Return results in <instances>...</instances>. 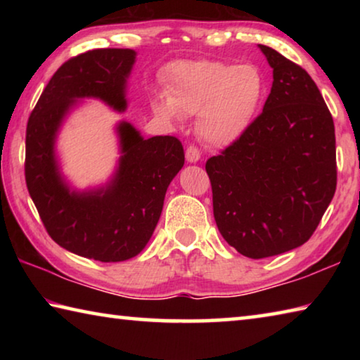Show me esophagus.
Wrapping results in <instances>:
<instances>
[{
    "label": "esophagus",
    "instance_id": "esophagus-1",
    "mask_svg": "<svg viewBox=\"0 0 360 360\" xmlns=\"http://www.w3.org/2000/svg\"><path fill=\"white\" fill-rule=\"evenodd\" d=\"M200 157H202V154H200V150L197 148H193V146H188L186 149V160L188 163H197L200 160Z\"/></svg>",
    "mask_w": 360,
    "mask_h": 360
}]
</instances>
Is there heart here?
I'll use <instances>...</instances> for the list:
<instances>
[{"instance_id":"heart-1","label":"heart","mask_w":360,"mask_h":360,"mask_svg":"<svg viewBox=\"0 0 360 360\" xmlns=\"http://www.w3.org/2000/svg\"><path fill=\"white\" fill-rule=\"evenodd\" d=\"M265 96V79L255 65L195 60L169 66L167 95L154 100L165 120L197 115V133L211 148L238 143L251 129Z\"/></svg>"}]
</instances>
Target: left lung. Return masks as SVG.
I'll use <instances>...</instances> for the list:
<instances>
[{
	"instance_id": "left-lung-1",
	"label": "left lung",
	"mask_w": 360,
	"mask_h": 360,
	"mask_svg": "<svg viewBox=\"0 0 360 360\" xmlns=\"http://www.w3.org/2000/svg\"><path fill=\"white\" fill-rule=\"evenodd\" d=\"M259 49L273 70L264 111L206 162L217 229L249 259L307 243L337 188L333 119L318 85L275 49Z\"/></svg>"
}]
</instances>
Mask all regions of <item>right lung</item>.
I'll use <instances>...</instances> for the list:
<instances>
[{
  "label": "right lung",
  "instance_id": "1",
  "mask_svg": "<svg viewBox=\"0 0 360 360\" xmlns=\"http://www.w3.org/2000/svg\"><path fill=\"white\" fill-rule=\"evenodd\" d=\"M135 62L133 49H96L68 60L46 85L27 125L25 179L41 221L57 245L92 260L122 262L143 251L169 182L184 167L178 138L144 139L120 120V157L105 184L76 188L62 173L57 138L65 120L85 98L127 111V81Z\"/></svg>",
  "mask_w": 360,
  "mask_h": 360
}]
</instances>
